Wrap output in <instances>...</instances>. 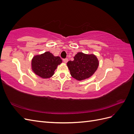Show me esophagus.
Listing matches in <instances>:
<instances>
[{"label": "esophagus", "instance_id": "obj_1", "mask_svg": "<svg viewBox=\"0 0 134 134\" xmlns=\"http://www.w3.org/2000/svg\"><path fill=\"white\" fill-rule=\"evenodd\" d=\"M63 62H64L65 64H66V63H68V59H64V60H63Z\"/></svg>", "mask_w": 134, "mask_h": 134}]
</instances>
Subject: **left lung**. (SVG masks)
<instances>
[{
    "instance_id": "1",
    "label": "left lung",
    "mask_w": 134,
    "mask_h": 134,
    "mask_svg": "<svg viewBox=\"0 0 134 134\" xmlns=\"http://www.w3.org/2000/svg\"><path fill=\"white\" fill-rule=\"evenodd\" d=\"M99 64V60L94 54L79 52L74 56L73 61L68 62L67 66L72 78L82 81L91 78L94 74Z\"/></svg>"
}]
</instances>
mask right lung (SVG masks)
I'll return each instance as SVG.
<instances>
[{
  "label": "right lung",
  "instance_id": "obj_1",
  "mask_svg": "<svg viewBox=\"0 0 134 134\" xmlns=\"http://www.w3.org/2000/svg\"><path fill=\"white\" fill-rule=\"evenodd\" d=\"M63 61L59 56H55L49 51L35 55L31 60V69L42 79H48L54 75L55 70Z\"/></svg>",
  "mask_w": 134,
  "mask_h": 134
}]
</instances>
